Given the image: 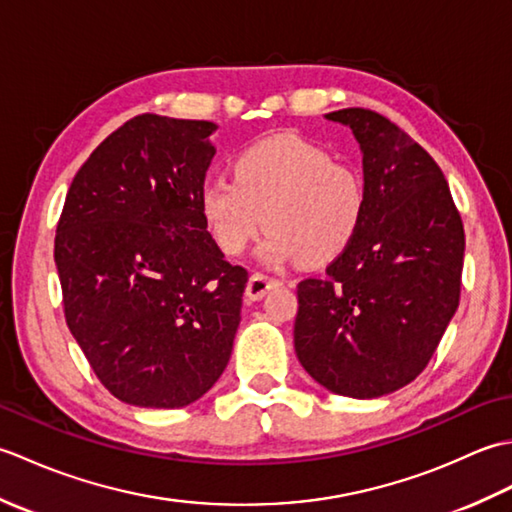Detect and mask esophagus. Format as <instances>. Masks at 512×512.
<instances>
[{"instance_id":"1","label":"esophagus","mask_w":512,"mask_h":512,"mask_svg":"<svg viewBox=\"0 0 512 512\" xmlns=\"http://www.w3.org/2000/svg\"><path fill=\"white\" fill-rule=\"evenodd\" d=\"M279 286H281V279H277V277H268V275H262V273H255V275H250V279H248L246 297H248V299H253V301H257V299L266 297L270 290H273V288H279Z\"/></svg>"}]
</instances>
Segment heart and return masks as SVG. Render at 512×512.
I'll list each match as a JSON object with an SVG mask.
<instances>
[{
    "instance_id": "heart-1",
    "label": "heart",
    "mask_w": 512,
    "mask_h": 512,
    "mask_svg": "<svg viewBox=\"0 0 512 512\" xmlns=\"http://www.w3.org/2000/svg\"><path fill=\"white\" fill-rule=\"evenodd\" d=\"M235 178L202 184L200 213L224 253L239 255L266 222L259 248L266 264L306 257L325 264L361 231L367 189L361 171L297 134H277L237 156Z\"/></svg>"
}]
</instances>
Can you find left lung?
Instances as JSON below:
<instances>
[{
  "label": "left lung",
  "mask_w": 512,
  "mask_h": 512,
  "mask_svg": "<svg viewBox=\"0 0 512 512\" xmlns=\"http://www.w3.org/2000/svg\"><path fill=\"white\" fill-rule=\"evenodd\" d=\"M363 156L367 211L325 279L297 286L295 352L332 394L378 398L409 385L460 303L464 228L442 169L376 112L325 114Z\"/></svg>",
  "instance_id": "1"
}]
</instances>
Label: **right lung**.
Returning a JSON list of instances; mask_svg holds the SVG:
<instances>
[{
  "mask_svg": "<svg viewBox=\"0 0 512 512\" xmlns=\"http://www.w3.org/2000/svg\"><path fill=\"white\" fill-rule=\"evenodd\" d=\"M209 121L143 114L76 171L54 237L65 321L127 405L176 409L228 365L248 273L200 213L215 156Z\"/></svg>",
  "mask_w": 512,
  "mask_h": 512,
  "instance_id": "add662e5",
  "label": "right lung"
}]
</instances>
